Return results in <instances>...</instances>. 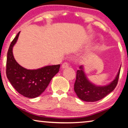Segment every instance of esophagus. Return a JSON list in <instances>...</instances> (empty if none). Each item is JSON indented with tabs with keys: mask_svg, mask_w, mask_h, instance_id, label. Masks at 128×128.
Masks as SVG:
<instances>
[{
	"mask_svg": "<svg viewBox=\"0 0 128 128\" xmlns=\"http://www.w3.org/2000/svg\"><path fill=\"white\" fill-rule=\"evenodd\" d=\"M68 66L69 64L67 63V62H64L62 64V69H65V68H67L68 67Z\"/></svg>",
	"mask_w": 128,
	"mask_h": 128,
	"instance_id": "1",
	"label": "esophagus"
}]
</instances>
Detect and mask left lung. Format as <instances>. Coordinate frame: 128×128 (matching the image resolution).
<instances>
[{
  "mask_svg": "<svg viewBox=\"0 0 128 128\" xmlns=\"http://www.w3.org/2000/svg\"><path fill=\"white\" fill-rule=\"evenodd\" d=\"M121 66L112 82L105 86H97L89 80L84 70V66L79 67L76 74L74 90L79 98L86 102H94L101 100L114 90L118 82Z\"/></svg>",
  "mask_w": 128,
  "mask_h": 128,
  "instance_id": "obj_1",
  "label": "left lung"
}]
</instances>
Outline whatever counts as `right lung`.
Listing matches in <instances>:
<instances>
[{
    "label": "right lung",
    "mask_w": 128,
    "mask_h": 128,
    "mask_svg": "<svg viewBox=\"0 0 128 128\" xmlns=\"http://www.w3.org/2000/svg\"><path fill=\"white\" fill-rule=\"evenodd\" d=\"M20 32L11 42L8 50L6 74L9 82L18 93L28 98H36L46 90L52 78L58 73L60 65L27 70L18 64L14 58L12 50Z\"/></svg>",
    "instance_id": "right-lung-1"
}]
</instances>
